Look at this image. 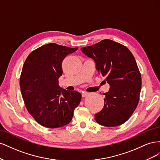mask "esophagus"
<instances>
[{
    "mask_svg": "<svg viewBox=\"0 0 160 160\" xmlns=\"http://www.w3.org/2000/svg\"><path fill=\"white\" fill-rule=\"evenodd\" d=\"M89 93H88V92H83V93H82V97H83V98H85V97H87L88 95H89Z\"/></svg>",
    "mask_w": 160,
    "mask_h": 160,
    "instance_id": "34e87169",
    "label": "esophagus"
}]
</instances>
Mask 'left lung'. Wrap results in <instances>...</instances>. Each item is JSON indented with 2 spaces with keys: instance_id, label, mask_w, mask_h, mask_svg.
I'll return each mask as SVG.
<instances>
[{
  "instance_id": "left-lung-1",
  "label": "left lung",
  "mask_w": 160,
  "mask_h": 160,
  "mask_svg": "<svg viewBox=\"0 0 160 160\" xmlns=\"http://www.w3.org/2000/svg\"><path fill=\"white\" fill-rule=\"evenodd\" d=\"M94 60L99 74L110 88L103 93L104 106L95 119L105 127H116L128 121L136 109L142 88V77L132 53L126 47L105 39L81 48Z\"/></svg>"
}]
</instances>
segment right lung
I'll list each match as a JSON object with an SVG mask.
<instances>
[{
    "instance_id": "1",
    "label": "right lung",
    "mask_w": 160,
    "mask_h": 160,
    "mask_svg": "<svg viewBox=\"0 0 160 160\" xmlns=\"http://www.w3.org/2000/svg\"><path fill=\"white\" fill-rule=\"evenodd\" d=\"M78 48L49 43L31 52L21 72L20 88L26 108L37 122L57 128L71 122L81 94L59 85L62 62Z\"/></svg>"
}]
</instances>
